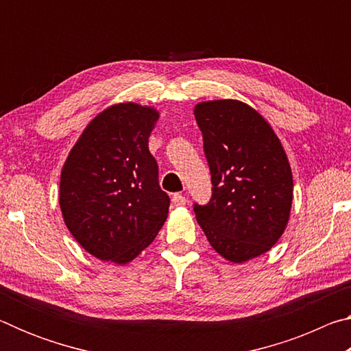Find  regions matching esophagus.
I'll return each mask as SVG.
<instances>
[{
  "instance_id": "1",
  "label": "esophagus",
  "mask_w": 351,
  "mask_h": 351,
  "mask_svg": "<svg viewBox=\"0 0 351 351\" xmlns=\"http://www.w3.org/2000/svg\"><path fill=\"white\" fill-rule=\"evenodd\" d=\"M171 203H173V204H175V206H178V207H181V206H186L187 199H186V197H184V195H181V193H175L173 197H171Z\"/></svg>"
}]
</instances>
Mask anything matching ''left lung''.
I'll return each mask as SVG.
<instances>
[{"label": "left lung", "instance_id": "1", "mask_svg": "<svg viewBox=\"0 0 351 351\" xmlns=\"http://www.w3.org/2000/svg\"><path fill=\"white\" fill-rule=\"evenodd\" d=\"M209 164L212 197L193 204L215 251L234 263L276 245L289 219L293 173L269 123L239 100L195 106Z\"/></svg>", "mask_w": 351, "mask_h": 351}]
</instances>
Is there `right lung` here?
I'll return each mask as SVG.
<instances>
[{
	"instance_id": "right-lung-1",
	"label": "right lung",
	"mask_w": 351,
	"mask_h": 351,
	"mask_svg": "<svg viewBox=\"0 0 351 351\" xmlns=\"http://www.w3.org/2000/svg\"><path fill=\"white\" fill-rule=\"evenodd\" d=\"M156 110L117 104L94 117L73 147L60 178L69 232L94 257L128 263L150 245L167 218L148 138Z\"/></svg>"
}]
</instances>
